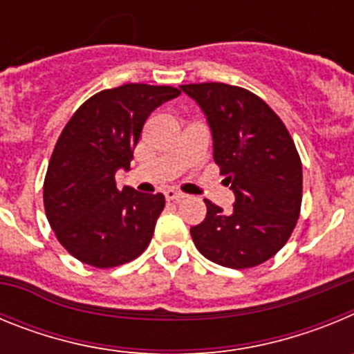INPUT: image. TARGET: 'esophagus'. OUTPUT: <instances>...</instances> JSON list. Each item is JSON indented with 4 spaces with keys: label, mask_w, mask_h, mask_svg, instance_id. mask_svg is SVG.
<instances>
[{
    "label": "esophagus",
    "mask_w": 354,
    "mask_h": 354,
    "mask_svg": "<svg viewBox=\"0 0 354 354\" xmlns=\"http://www.w3.org/2000/svg\"><path fill=\"white\" fill-rule=\"evenodd\" d=\"M165 196H167V200H171V202H180V200L186 198V195L177 192V189H167V192H165Z\"/></svg>",
    "instance_id": "obj_1"
}]
</instances>
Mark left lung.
Wrapping results in <instances>:
<instances>
[{
    "label": "left lung",
    "mask_w": 354,
    "mask_h": 354,
    "mask_svg": "<svg viewBox=\"0 0 354 354\" xmlns=\"http://www.w3.org/2000/svg\"><path fill=\"white\" fill-rule=\"evenodd\" d=\"M207 115L214 162L236 195L232 211L205 198V220L192 227L211 262L246 270L270 261L298 223L301 159L282 118L261 97L227 83L180 84Z\"/></svg>",
    "instance_id": "left-lung-1"
}]
</instances>
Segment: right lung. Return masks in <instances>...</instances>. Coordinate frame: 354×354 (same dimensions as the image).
Listing matches in <instances>:
<instances>
[{"instance_id":"1","label":"right lung","mask_w":354,"mask_h":354,"mask_svg":"<svg viewBox=\"0 0 354 354\" xmlns=\"http://www.w3.org/2000/svg\"><path fill=\"white\" fill-rule=\"evenodd\" d=\"M179 93L145 83L101 90L62 131L44 179V209L56 239L83 264L117 268L149 246L165 196L118 189L115 174L131 168L149 115Z\"/></svg>"}]
</instances>
